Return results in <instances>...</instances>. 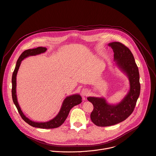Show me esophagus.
<instances>
[{
    "label": "esophagus",
    "instance_id": "1",
    "mask_svg": "<svg viewBox=\"0 0 156 156\" xmlns=\"http://www.w3.org/2000/svg\"><path fill=\"white\" fill-rule=\"evenodd\" d=\"M89 94V91L88 90V89L87 88H84V89H83L81 92V96H83V98H84V97L88 96Z\"/></svg>",
    "mask_w": 156,
    "mask_h": 156
}]
</instances>
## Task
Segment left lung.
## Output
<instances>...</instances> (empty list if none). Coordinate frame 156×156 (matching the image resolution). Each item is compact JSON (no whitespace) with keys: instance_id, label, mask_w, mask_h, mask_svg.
<instances>
[{"instance_id":"1","label":"left lung","mask_w":156,"mask_h":156,"mask_svg":"<svg viewBox=\"0 0 156 156\" xmlns=\"http://www.w3.org/2000/svg\"><path fill=\"white\" fill-rule=\"evenodd\" d=\"M114 51V59L129 80L130 90L122 101L116 105L108 104L104 98L88 97L93 105L90 118L97 126L105 127L119 123L128 118L133 112L140 94L139 73L131 50L120 42L109 44Z\"/></svg>"}]
</instances>
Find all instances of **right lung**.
Instances as JSON below:
<instances>
[{
	"instance_id": "add662e5",
	"label": "right lung",
	"mask_w": 156,
	"mask_h": 156,
	"mask_svg": "<svg viewBox=\"0 0 156 156\" xmlns=\"http://www.w3.org/2000/svg\"><path fill=\"white\" fill-rule=\"evenodd\" d=\"M47 48L45 47H38L37 48H33V49H29L25 50L19 56V58L17 62L16 66L14 69L13 74H12V100L13 101V103L15 104L19 114L22 118L27 123L29 124V125L35 127H38V128L41 129H52V128H56L60 126L66 120L69 112L70 109H72L73 106L79 105L81 103L82 98L80 95L79 94H74L66 97L62 104V106L61 108V109L55 118H54L53 119L45 122H34L31 120H30L29 118H27L22 112L17 101V95H16V76L17 74V72L19 70V68L20 67L21 62L27 56H33L40 54L41 53H44L46 51Z\"/></svg>"
}]
</instances>
